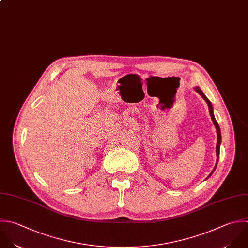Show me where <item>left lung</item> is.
I'll return each mask as SVG.
<instances>
[{
  "mask_svg": "<svg viewBox=\"0 0 248 248\" xmlns=\"http://www.w3.org/2000/svg\"><path fill=\"white\" fill-rule=\"evenodd\" d=\"M195 90H196V92L207 101V103H208V106H209V111H210V115H211V117H212V120H213V122H214V124L216 125V128H217V162H218V157H219V149H220V143H221V133H220V128H219V125H218V123L217 122V120H216V118H215V115H214V112H213V105H212V102L208 99V97L204 94V93L198 88V87H196L195 88ZM217 165H216V167H215V169L213 170V172L210 174V176L214 173V171L216 170V168H217ZM209 176V177H210Z\"/></svg>",
  "mask_w": 248,
  "mask_h": 248,
  "instance_id": "left-lung-1",
  "label": "left lung"
}]
</instances>
